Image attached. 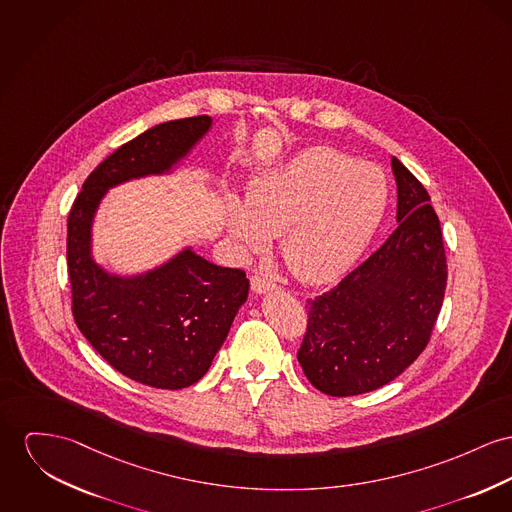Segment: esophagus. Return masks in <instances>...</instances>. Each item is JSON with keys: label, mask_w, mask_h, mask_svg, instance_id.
<instances>
[{"label": "esophagus", "mask_w": 512, "mask_h": 512, "mask_svg": "<svg viewBox=\"0 0 512 512\" xmlns=\"http://www.w3.org/2000/svg\"><path fill=\"white\" fill-rule=\"evenodd\" d=\"M250 283H252V289H254L256 293H266V291H273V289L277 287L272 279L264 277L262 273H254L252 279H250Z\"/></svg>", "instance_id": "1"}]
</instances>
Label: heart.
I'll return each instance as SVG.
<instances>
[{
  "instance_id": "b5f03b06",
  "label": "heart",
  "mask_w": 512,
  "mask_h": 512,
  "mask_svg": "<svg viewBox=\"0 0 512 512\" xmlns=\"http://www.w3.org/2000/svg\"><path fill=\"white\" fill-rule=\"evenodd\" d=\"M388 204L386 174L332 147H312L285 167L258 176L246 207H227L240 246L258 252L281 237L287 270L305 283L345 272L375 235Z\"/></svg>"
}]
</instances>
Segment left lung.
Here are the masks:
<instances>
[{
    "mask_svg": "<svg viewBox=\"0 0 512 512\" xmlns=\"http://www.w3.org/2000/svg\"><path fill=\"white\" fill-rule=\"evenodd\" d=\"M400 227L330 291L307 299L297 359L310 384L336 398L402 375L431 340L448 264L423 184L394 157Z\"/></svg>",
    "mask_w": 512,
    "mask_h": 512,
    "instance_id": "1",
    "label": "left lung"
}]
</instances>
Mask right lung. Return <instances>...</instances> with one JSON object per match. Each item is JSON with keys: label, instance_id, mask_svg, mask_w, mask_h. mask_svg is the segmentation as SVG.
Masks as SVG:
<instances>
[{"label": "right lung", "instance_id": "1", "mask_svg": "<svg viewBox=\"0 0 512 512\" xmlns=\"http://www.w3.org/2000/svg\"><path fill=\"white\" fill-rule=\"evenodd\" d=\"M211 126L209 116L171 120L108 155L69 209L68 275L77 328L104 361L136 382L180 390L207 373L248 297L244 270L184 250L134 279L104 273L89 254L91 219L106 188L167 171Z\"/></svg>", "mask_w": 512, "mask_h": 512}]
</instances>
